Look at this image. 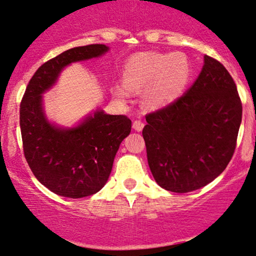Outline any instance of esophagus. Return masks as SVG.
I'll list each match as a JSON object with an SVG mask.
<instances>
[{
	"label": "esophagus",
	"mask_w": 256,
	"mask_h": 256,
	"mask_svg": "<svg viewBox=\"0 0 256 256\" xmlns=\"http://www.w3.org/2000/svg\"><path fill=\"white\" fill-rule=\"evenodd\" d=\"M132 128H134L136 131H142V128H144V122H142L140 119H136V120L134 122V124H132Z\"/></svg>",
	"instance_id": "34e87169"
}]
</instances>
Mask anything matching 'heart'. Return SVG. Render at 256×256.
Segmentation results:
<instances>
[{
	"mask_svg": "<svg viewBox=\"0 0 256 256\" xmlns=\"http://www.w3.org/2000/svg\"><path fill=\"white\" fill-rule=\"evenodd\" d=\"M190 76L188 58L182 52H148L130 60L122 72V86L117 85L112 92L120 100L128 92L145 90L144 102L148 108H159L172 103L185 90Z\"/></svg>",
	"mask_w": 256,
	"mask_h": 256,
	"instance_id": "obj_1",
	"label": "heart"
}]
</instances>
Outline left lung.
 Returning a JSON list of instances; mask_svg holds the SVG:
<instances>
[{
  "label": "left lung",
  "instance_id": "left-lung-1",
  "mask_svg": "<svg viewBox=\"0 0 256 256\" xmlns=\"http://www.w3.org/2000/svg\"><path fill=\"white\" fill-rule=\"evenodd\" d=\"M242 118L236 85L219 60L205 56L192 86L146 116L150 170L166 190L187 193L213 182L233 156Z\"/></svg>",
  "mask_w": 256,
  "mask_h": 256
}]
</instances>
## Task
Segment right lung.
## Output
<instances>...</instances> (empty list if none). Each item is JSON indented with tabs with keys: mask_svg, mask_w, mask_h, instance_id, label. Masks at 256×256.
<instances>
[{
	"mask_svg": "<svg viewBox=\"0 0 256 256\" xmlns=\"http://www.w3.org/2000/svg\"><path fill=\"white\" fill-rule=\"evenodd\" d=\"M108 51L104 44L64 51L37 69L22 98L20 126L24 156L37 180L60 196L78 199L103 188L119 145L130 134L131 120L96 110L74 128H60L48 120L42 94L66 66Z\"/></svg>",
	"mask_w": 256,
	"mask_h": 256,
	"instance_id": "1",
	"label": "right lung"
}]
</instances>
